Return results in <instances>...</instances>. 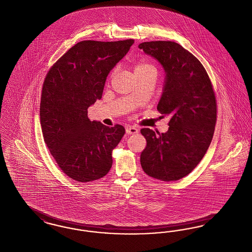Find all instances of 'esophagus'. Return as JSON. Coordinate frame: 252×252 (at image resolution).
<instances>
[{"mask_svg": "<svg viewBox=\"0 0 252 252\" xmlns=\"http://www.w3.org/2000/svg\"><path fill=\"white\" fill-rule=\"evenodd\" d=\"M126 134H128V135H134V134H137V133H138V128H136V127H134V126H127V127L126 128Z\"/></svg>", "mask_w": 252, "mask_h": 252, "instance_id": "esophagus-1", "label": "esophagus"}]
</instances>
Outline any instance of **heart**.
Masks as SVG:
<instances>
[{
	"instance_id": "obj_1",
	"label": "heart",
	"mask_w": 252,
	"mask_h": 252,
	"mask_svg": "<svg viewBox=\"0 0 252 252\" xmlns=\"http://www.w3.org/2000/svg\"><path fill=\"white\" fill-rule=\"evenodd\" d=\"M134 75L139 74H145V73H155L156 74V68L155 66L146 62H138L134 64Z\"/></svg>"
}]
</instances>
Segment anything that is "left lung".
Here are the masks:
<instances>
[{
	"instance_id": "left-lung-1",
	"label": "left lung",
	"mask_w": 252,
	"mask_h": 252,
	"mask_svg": "<svg viewBox=\"0 0 252 252\" xmlns=\"http://www.w3.org/2000/svg\"><path fill=\"white\" fill-rule=\"evenodd\" d=\"M139 49L165 70L158 111L170 118L166 133L141 129L146 139L141 168L153 178L176 181L196 168L211 143L217 121L215 93L201 62L181 45L151 41L141 43Z\"/></svg>"
}]
</instances>
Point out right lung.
I'll return each mask as SVG.
<instances>
[{
  "mask_svg": "<svg viewBox=\"0 0 252 252\" xmlns=\"http://www.w3.org/2000/svg\"><path fill=\"white\" fill-rule=\"evenodd\" d=\"M133 43V39L81 41L45 78L40 103L44 141L61 170L75 181L97 180L111 170V153L125 127L90 121L88 108L101 99L110 71Z\"/></svg>",
  "mask_w": 252,
  "mask_h": 252,
  "instance_id": "obj_1",
  "label": "right lung"
}]
</instances>
